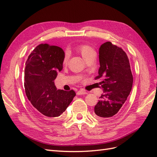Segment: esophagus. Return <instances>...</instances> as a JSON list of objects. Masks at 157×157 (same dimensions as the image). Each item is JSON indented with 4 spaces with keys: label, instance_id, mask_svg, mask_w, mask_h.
I'll use <instances>...</instances> for the list:
<instances>
[{
    "label": "esophagus",
    "instance_id": "obj_1",
    "mask_svg": "<svg viewBox=\"0 0 157 157\" xmlns=\"http://www.w3.org/2000/svg\"><path fill=\"white\" fill-rule=\"evenodd\" d=\"M87 94V93L86 92V91L83 90H80L77 92L78 95H84V94Z\"/></svg>",
    "mask_w": 157,
    "mask_h": 157
}]
</instances>
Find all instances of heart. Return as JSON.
Masks as SVG:
<instances>
[{"instance_id":"obj_1","label":"heart","mask_w":157,"mask_h":157,"mask_svg":"<svg viewBox=\"0 0 157 157\" xmlns=\"http://www.w3.org/2000/svg\"><path fill=\"white\" fill-rule=\"evenodd\" d=\"M78 50L79 52L81 53L82 56L83 57V59L85 60L91 54L94 53L93 49L92 47H90L87 45H79L78 46ZM68 60V53H65L64 59H63V63H65L67 62Z\"/></svg>"}]
</instances>
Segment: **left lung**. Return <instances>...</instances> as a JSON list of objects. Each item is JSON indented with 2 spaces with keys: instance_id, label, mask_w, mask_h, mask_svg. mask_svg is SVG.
Listing matches in <instances>:
<instances>
[{
  "instance_id": "left-lung-1",
  "label": "left lung",
  "mask_w": 157,
  "mask_h": 157,
  "mask_svg": "<svg viewBox=\"0 0 157 157\" xmlns=\"http://www.w3.org/2000/svg\"><path fill=\"white\" fill-rule=\"evenodd\" d=\"M99 61V75L95 79H101L99 83L104 94L94 107V112L98 118L110 119L127 100L132 90L133 77L126 53L110 41L100 46Z\"/></svg>"
}]
</instances>
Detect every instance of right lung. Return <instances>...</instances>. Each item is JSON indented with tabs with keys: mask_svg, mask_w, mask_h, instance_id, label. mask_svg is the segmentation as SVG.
<instances>
[{
	"mask_svg": "<svg viewBox=\"0 0 157 157\" xmlns=\"http://www.w3.org/2000/svg\"><path fill=\"white\" fill-rule=\"evenodd\" d=\"M64 57L61 47L45 43L36 47L25 63V93L37 114L44 120L59 117L75 96L74 90H57L55 86Z\"/></svg>",
	"mask_w": 157,
	"mask_h": 157,
	"instance_id": "obj_1",
	"label": "right lung"
}]
</instances>
